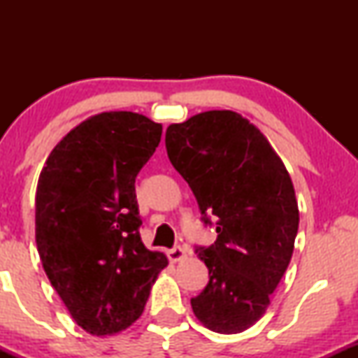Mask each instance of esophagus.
I'll use <instances>...</instances> for the list:
<instances>
[{"label":"esophagus","instance_id":"34e87169","mask_svg":"<svg viewBox=\"0 0 358 358\" xmlns=\"http://www.w3.org/2000/svg\"><path fill=\"white\" fill-rule=\"evenodd\" d=\"M185 256H187V254H185V249L180 248V245H176V248L168 250V257H170L171 262L182 261V259H185Z\"/></svg>","mask_w":358,"mask_h":358}]
</instances>
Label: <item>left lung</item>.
<instances>
[{
  "label": "left lung",
  "instance_id": "1",
  "mask_svg": "<svg viewBox=\"0 0 358 358\" xmlns=\"http://www.w3.org/2000/svg\"><path fill=\"white\" fill-rule=\"evenodd\" d=\"M166 153L217 241L196 254L208 285L192 310L208 330L241 334L266 313L293 256L299 212L285 163L234 110H207L166 129Z\"/></svg>",
  "mask_w": 358,
  "mask_h": 358
}]
</instances>
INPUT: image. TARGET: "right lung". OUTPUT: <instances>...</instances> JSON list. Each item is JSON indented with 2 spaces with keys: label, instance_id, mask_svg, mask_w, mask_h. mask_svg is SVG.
<instances>
[{
  "label": "right lung",
  "instance_id": "add662e5",
  "mask_svg": "<svg viewBox=\"0 0 358 358\" xmlns=\"http://www.w3.org/2000/svg\"><path fill=\"white\" fill-rule=\"evenodd\" d=\"M162 131L138 113L96 114L62 138L40 173L36 249L69 313L90 335L136 322L168 266L165 254L141 242L134 188Z\"/></svg>",
  "mask_w": 358,
  "mask_h": 358
}]
</instances>
